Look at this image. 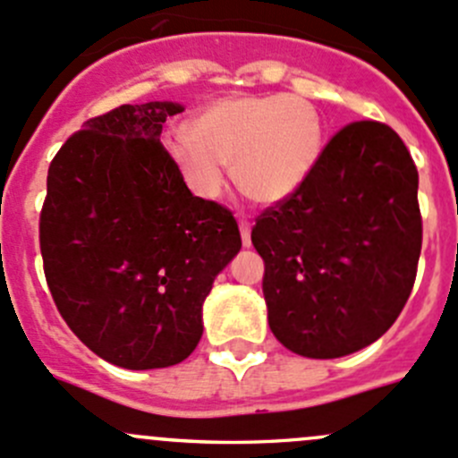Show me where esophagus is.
Here are the masks:
<instances>
[{"label":"esophagus","instance_id":"obj_1","mask_svg":"<svg viewBox=\"0 0 458 458\" xmlns=\"http://www.w3.org/2000/svg\"><path fill=\"white\" fill-rule=\"evenodd\" d=\"M239 230H242V243L243 246H250V221L239 219Z\"/></svg>","mask_w":458,"mask_h":458}]
</instances>
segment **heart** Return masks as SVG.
Segmentation results:
<instances>
[{
	"label": "heart",
	"mask_w": 458,
	"mask_h": 458,
	"mask_svg": "<svg viewBox=\"0 0 458 458\" xmlns=\"http://www.w3.org/2000/svg\"><path fill=\"white\" fill-rule=\"evenodd\" d=\"M189 134L167 140V154L199 197L212 199L233 163L237 188L257 203L295 194L324 152L322 116L306 98L288 93H234L203 106Z\"/></svg>",
	"instance_id": "b5f03b06"
}]
</instances>
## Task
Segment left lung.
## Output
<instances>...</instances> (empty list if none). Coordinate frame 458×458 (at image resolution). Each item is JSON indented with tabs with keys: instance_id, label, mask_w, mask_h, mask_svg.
<instances>
[{
	"instance_id": "obj_1",
	"label": "left lung",
	"mask_w": 458,
	"mask_h": 458,
	"mask_svg": "<svg viewBox=\"0 0 458 458\" xmlns=\"http://www.w3.org/2000/svg\"><path fill=\"white\" fill-rule=\"evenodd\" d=\"M268 324L306 358L369 347L401 315L419 270V172L385 123L342 127L295 194L252 225Z\"/></svg>"
}]
</instances>
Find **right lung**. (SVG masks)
<instances>
[{
    "label": "right lung",
    "instance_id": "obj_1",
    "mask_svg": "<svg viewBox=\"0 0 458 458\" xmlns=\"http://www.w3.org/2000/svg\"><path fill=\"white\" fill-rule=\"evenodd\" d=\"M174 102L89 118L48 165L39 212L44 277L71 331L125 369L179 365L201 306L242 248L233 212L194 197L161 143Z\"/></svg>",
    "mask_w": 458,
    "mask_h": 458
}]
</instances>
